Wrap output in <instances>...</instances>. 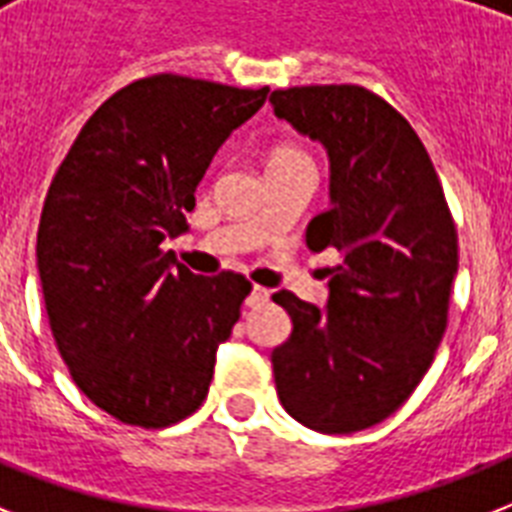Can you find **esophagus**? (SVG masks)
<instances>
[{"label": "esophagus", "instance_id": "34e87169", "mask_svg": "<svg viewBox=\"0 0 512 512\" xmlns=\"http://www.w3.org/2000/svg\"><path fill=\"white\" fill-rule=\"evenodd\" d=\"M268 300H271V292H268V289H263V287H255L252 292H249L247 305H249V308H260V305H265Z\"/></svg>", "mask_w": 512, "mask_h": 512}]
</instances>
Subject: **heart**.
<instances>
[{
  "label": "heart",
  "mask_w": 512,
  "mask_h": 512,
  "mask_svg": "<svg viewBox=\"0 0 512 512\" xmlns=\"http://www.w3.org/2000/svg\"><path fill=\"white\" fill-rule=\"evenodd\" d=\"M287 159H303V151H297V148H289V146H281L271 154V162H287Z\"/></svg>",
  "instance_id": "obj_1"
}]
</instances>
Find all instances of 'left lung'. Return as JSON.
Wrapping results in <instances>:
<instances>
[{"mask_svg": "<svg viewBox=\"0 0 512 512\" xmlns=\"http://www.w3.org/2000/svg\"><path fill=\"white\" fill-rule=\"evenodd\" d=\"M273 111L329 156L332 207L308 223L313 252L335 247L324 308L273 295L292 335L271 353L281 406L305 428L356 433L412 396L446 332L457 228L412 124L358 84L271 92Z\"/></svg>", "mask_w": 512, "mask_h": 512, "instance_id": "8db88e82", "label": "left lung"}]
</instances>
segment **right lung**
Returning a JSON list of instances; mask_svg holds the SVG:
<instances>
[{
    "label": "right lung",
    "mask_w": 512,
    "mask_h": 512,
    "mask_svg": "<svg viewBox=\"0 0 512 512\" xmlns=\"http://www.w3.org/2000/svg\"><path fill=\"white\" fill-rule=\"evenodd\" d=\"M265 98L146 76L87 119L52 177L36 233L52 337L76 388L124 425L167 428L207 398L252 284L196 276L162 241L185 231L212 156Z\"/></svg>",
    "instance_id": "add662e5"
}]
</instances>
